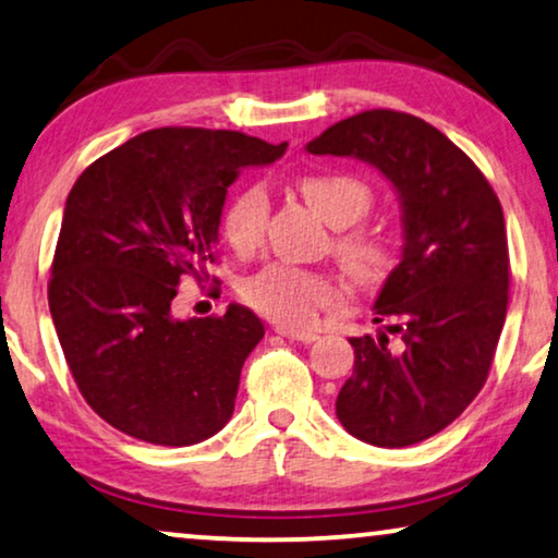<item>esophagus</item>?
Instances as JSON below:
<instances>
[{
    "mask_svg": "<svg viewBox=\"0 0 558 558\" xmlns=\"http://www.w3.org/2000/svg\"><path fill=\"white\" fill-rule=\"evenodd\" d=\"M276 331L280 333V336H286V339H290V341H303V343H313L318 339L316 333H311V331H298V328H286V326H278Z\"/></svg>",
    "mask_w": 558,
    "mask_h": 558,
    "instance_id": "obj_1",
    "label": "esophagus"
}]
</instances>
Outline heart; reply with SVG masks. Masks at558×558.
Returning <instances> with one entry per match:
<instances>
[{"label":"heart","instance_id":"b5f03b06","mask_svg":"<svg viewBox=\"0 0 558 558\" xmlns=\"http://www.w3.org/2000/svg\"><path fill=\"white\" fill-rule=\"evenodd\" d=\"M298 190L331 227H351L372 207V190L349 174H308L298 182ZM270 199L263 184H250L234 194L222 215V232L238 253L257 247ZM339 255L359 280H376L387 272L391 250L379 234L351 232L339 240ZM242 298L257 313L290 328H305L318 318L320 311L331 308L339 293L331 280L318 272L272 263L242 282Z\"/></svg>","mask_w":558,"mask_h":558}]
</instances>
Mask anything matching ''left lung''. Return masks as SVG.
<instances>
[{
  "label": "left lung",
  "mask_w": 558,
  "mask_h": 558,
  "mask_svg": "<svg viewBox=\"0 0 558 558\" xmlns=\"http://www.w3.org/2000/svg\"><path fill=\"white\" fill-rule=\"evenodd\" d=\"M316 156H351L395 186L402 257L374 301L387 333L356 336L354 374L336 399L347 433L376 447L437 435L488 379L508 308L504 209L481 169L435 125L364 111L308 141Z\"/></svg>",
  "instance_id": "1"
}]
</instances>
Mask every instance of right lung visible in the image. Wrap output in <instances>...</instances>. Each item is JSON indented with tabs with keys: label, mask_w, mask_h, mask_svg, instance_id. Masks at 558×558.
Returning a JSON list of instances; mask_svg holds the SVG:
<instances>
[{
	"label": "right lung",
	"mask_w": 558,
	"mask_h": 558,
	"mask_svg": "<svg viewBox=\"0 0 558 558\" xmlns=\"http://www.w3.org/2000/svg\"><path fill=\"white\" fill-rule=\"evenodd\" d=\"M286 148L238 131L154 129L77 177L47 298L77 389L108 425L186 447L230 422L263 320L240 303L177 318L171 303L182 278L202 280L215 263L230 184Z\"/></svg>",
	"instance_id": "obj_1"
}]
</instances>
